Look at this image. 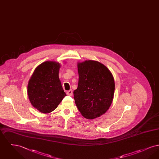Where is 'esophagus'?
I'll use <instances>...</instances> for the list:
<instances>
[{
	"mask_svg": "<svg viewBox=\"0 0 159 159\" xmlns=\"http://www.w3.org/2000/svg\"><path fill=\"white\" fill-rule=\"evenodd\" d=\"M73 94V91L72 90H70V91H67V95H69V96H71Z\"/></svg>",
	"mask_w": 159,
	"mask_h": 159,
	"instance_id": "34e87169",
	"label": "esophagus"
}]
</instances>
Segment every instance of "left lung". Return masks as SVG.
Here are the masks:
<instances>
[{
	"label": "left lung",
	"mask_w": 159,
	"mask_h": 159,
	"mask_svg": "<svg viewBox=\"0 0 159 159\" xmlns=\"http://www.w3.org/2000/svg\"><path fill=\"white\" fill-rule=\"evenodd\" d=\"M79 83L73 92L76 106L84 117L93 119L104 114L113 99V76L98 61L86 60L77 64Z\"/></svg>",
	"instance_id": "obj_1"
}]
</instances>
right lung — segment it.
Wrapping results in <instances>:
<instances>
[{
    "label": "right lung",
    "mask_w": 159,
    "mask_h": 159,
    "mask_svg": "<svg viewBox=\"0 0 159 159\" xmlns=\"http://www.w3.org/2000/svg\"><path fill=\"white\" fill-rule=\"evenodd\" d=\"M60 68L58 62L46 61L36 67L29 80V98L32 106L42 113L52 112L66 96L59 79Z\"/></svg>",
    "instance_id": "1"
}]
</instances>
